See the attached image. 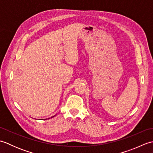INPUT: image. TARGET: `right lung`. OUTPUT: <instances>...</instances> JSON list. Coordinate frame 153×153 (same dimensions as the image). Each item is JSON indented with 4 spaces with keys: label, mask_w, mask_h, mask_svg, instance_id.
Wrapping results in <instances>:
<instances>
[{
    "label": "right lung",
    "mask_w": 153,
    "mask_h": 153,
    "mask_svg": "<svg viewBox=\"0 0 153 153\" xmlns=\"http://www.w3.org/2000/svg\"><path fill=\"white\" fill-rule=\"evenodd\" d=\"M54 116H53V117H51V118H53V117H54Z\"/></svg>",
    "instance_id": "add662e5"
}]
</instances>
